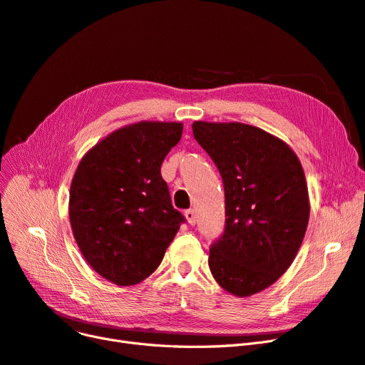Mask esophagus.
I'll use <instances>...</instances> for the list:
<instances>
[{"instance_id": "obj_1", "label": "esophagus", "mask_w": 365, "mask_h": 365, "mask_svg": "<svg viewBox=\"0 0 365 365\" xmlns=\"http://www.w3.org/2000/svg\"><path fill=\"white\" fill-rule=\"evenodd\" d=\"M185 216H186V219H187V222H189V225H195L197 216H195V212H194L192 209L186 210V212H185Z\"/></svg>"}]
</instances>
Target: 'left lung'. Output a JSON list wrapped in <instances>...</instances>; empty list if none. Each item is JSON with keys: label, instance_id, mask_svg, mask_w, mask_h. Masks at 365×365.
Segmentation results:
<instances>
[{"label": "left lung", "instance_id": "obj_1", "mask_svg": "<svg viewBox=\"0 0 365 365\" xmlns=\"http://www.w3.org/2000/svg\"><path fill=\"white\" fill-rule=\"evenodd\" d=\"M192 131L225 191L210 272L237 297L257 294L288 270L303 243L310 215L303 167L288 145L257 126L194 122Z\"/></svg>", "mask_w": 365, "mask_h": 365}]
</instances>
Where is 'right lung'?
Segmentation results:
<instances>
[{
  "instance_id": "add662e5",
  "label": "right lung",
  "mask_w": 365,
  "mask_h": 365,
  "mask_svg": "<svg viewBox=\"0 0 365 365\" xmlns=\"http://www.w3.org/2000/svg\"><path fill=\"white\" fill-rule=\"evenodd\" d=\"M179 122H140L93 146L70 189L78 249L104 279L130 287L161 264L185 216L173 207L161 165L179 143Z\"/></svg>"
}]
</instances>
